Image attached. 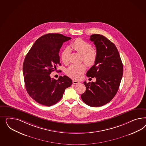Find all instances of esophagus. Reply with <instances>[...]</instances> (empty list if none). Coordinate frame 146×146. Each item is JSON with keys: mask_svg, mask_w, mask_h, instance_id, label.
<instances>
[{"mask_svg": "<svg viewBox=\"0 0 146 146\" xmlns=\"http://www.w3.org/2000/svg\"><path fill=\"white\" fill-rule=\"evenodd\" d=\"M73 84H80V82L76 80H73Z\"/></svg>", "mask_w": 146, "mask_h": 146, "instance_id": "34e87169", "label": "esophagus"}]
</instances>
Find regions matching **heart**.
I'll list each match as a JSON object with an SVG mask.
<instances>
[{
  "label": "heart",
  "mask_w": 146,
  "mask_h": 146,
  "mask_svg": "<svg viewBox=\"0 0 146 146\" xmlns=\"http://www.w3.org/2000/svg\"><path fill=\"white\" fill-rule=\"evenodd\" d=\"M73 50L81 54L82 59L88 66H92L96 62L97 58V51L92 48L88 42L81 38H76L71 43L69 48H67L62 51L61 59L62 62L67 64L69 62L70 50ZM86 70L84 64H73L67 68L66 74L72 78L79 79Z\"/></svg>",
  "instance_id": "b5f03b06"
}]
</instances>
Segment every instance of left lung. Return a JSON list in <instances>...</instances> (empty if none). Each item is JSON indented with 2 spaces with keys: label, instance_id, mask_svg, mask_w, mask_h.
<instances>
[{
  "label": "left lung",
  "instance_id": "1",
  "mask_svg": "<svg viewBox=\"0 0 146 146\" xmlns=\"http://www.w3.org/2000/svg\"><path fill=\"white\" fill-rule=\"evenodd\" d=\"M90 40L96 48L97 58L86 75L96 78V81L84 82L86 90L81 97L89 106L97 107L106 104L115 97L122 79L123 65L115 45L105 36L94 34Z\"/></svg>",
  "mask_w": 146,
  "mask_h": 146
}]
</instances>
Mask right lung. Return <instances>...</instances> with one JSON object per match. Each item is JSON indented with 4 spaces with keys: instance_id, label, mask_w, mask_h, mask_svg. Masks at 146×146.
Wrapping results in <instances>:
<instances>
[{
    "instance_id": "obj_1",
    "label": "right lung",
    "mask_w": 146,
    "mask_h": 146,
    "mask_svg": "<svg viewBox=\"0 0 146 146\" xmlns=\"http://www.w3.org/2000/svg\"><path fill=\"white\" fill-rule=\"evenodd\" d=\"M71 37L60 34H48L36 40L25 57L23 65L27 92L36 102L50 106L61 100L72 80L64 75L58 79L50 74L61 65L59 52L64 42Z\"/></svg>"
}]
</instances>
